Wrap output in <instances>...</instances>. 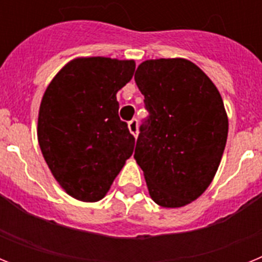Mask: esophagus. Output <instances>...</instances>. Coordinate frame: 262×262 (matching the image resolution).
Wrapping results in <instances>:
<instances>
[{
	"mask_svg": "<svg viewBox=\"0 0 262 262\" xmlns=\"http://www.w3.org/2000/svg\"><path fill=\"white\" fill-rule=\"evenodd\" d=\"M128 129H129V133L133 134L135 138H138V120L136 119H133L131 122L128 123Z\"/></svg>",
	"mask_w": 262,
	"mask_h": 262,
	"instance_id": "1",
	"label": "esophagus"
}]
</instances>
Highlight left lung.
<instances>
[{"mask_svg": "<svg viewBox=\"0 0 262 262\" xmlns=\"http://www.w3.org/2000/svg\"><path fill=\"white\" fill-rule=\"evenodd\" d=\"M135 82L149 117L140 127L135 157L149 195L166 209L202 195L214 180L228 135L219 90L186 59L145 60Z\"/></svg>", "mask_w": 262, "mask_h": 262, "instance_id": "1", "label": "left lung"}]
</instances>
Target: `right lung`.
<instances>
[{"mask_svg": "<svg viewBox=\"0 0 262 262\" xmlns=\"http://www.w3.org/2000/svg\"><path fill=\"white\" fill-rule=\"evenodd\" d=\"M134 72V60L77 57L43 94L39 145L55 180L76 200H102L133 155L135 138L118 115L117 93Z\"/></svg>", "mask_w": 262, "mask_h": 262, "instance_id": "add662e5", "label": "right lung"}]
</instances>
